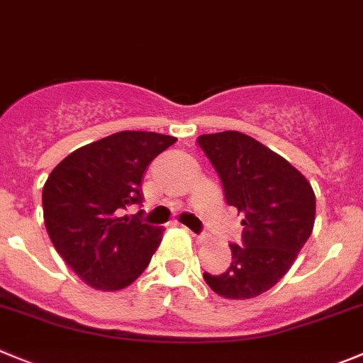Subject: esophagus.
<instances>
[{
  "instance_id": "esophagus-1",
  "label": "esophagus",
  "mask_w": 363,
  "mask_h": 363,
  "mask_svg": "<svg viewBox=\"0 0 363 363\" xmlns=\"http://www.w3.org/2000/svg\"><path fill=\"white\" fill-rule=\"evenodd\" d=\"M189 233H191V231H189ZM191 236H193V240H195V242H197V243L206 242V238H208V236H206V235H195V233H191Z\"/></svg>"
}]
</instances>
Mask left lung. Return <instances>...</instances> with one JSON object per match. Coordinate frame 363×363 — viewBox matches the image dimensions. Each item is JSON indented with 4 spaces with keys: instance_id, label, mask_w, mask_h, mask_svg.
<instances>
[{
    "instance_id": "left-lung-1",
    "label": "left lung",
    "mask_w": 363,
    "mask_h": 363,
    "mask_svg": "<svg viewBox=\"0 0 363 363\" xmlns=\"http://www.w3.org/2000/svg\"><path fill=\"white\" fill-rule=\"evenodd\" d=\"M229 206L243 215L242 245L231 243L225 272H204L206 283L228 299L267 292L289 272L313 231L315 193L297 168L250 135L236 130L199 135Z\"/></svg>"
}]
</instances>
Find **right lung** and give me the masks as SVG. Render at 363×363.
<instances>
[{"mask_svg":"<svg viewBox=\"0 0 363 363\" xmlns=\"http://www.w3.org/2000/svg\"><path fill=\"white\" fill-rule=\"evenodd\" d=\"M175 141L155 132H116L71 152L50 174L43 188L46 231L60 258L93 289H125L150 263L162 229L121 215L141 204L147 166Z\"/></svg>","mask_w":363,"mask_h":363,"instance_id":"1","label":"right lung"}]
</instances>
